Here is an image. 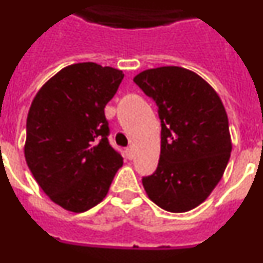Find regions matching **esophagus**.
<instances>
[{"instance_id": "obj_1", "label": "esophagus", "mask_w": 263, "mask_h": 263, "mask_svg": "<svg viewBox=\"0 0 263 263\" xmlns=\"http://www.w3.org/2000/svg\"><path fill=\"white\" fill-rule=\"evenodd\" d=\"M125 153H126L127 159H133V158H134L133 148H132V147H126V148H125Z\"/></svg>"}]
</instances>
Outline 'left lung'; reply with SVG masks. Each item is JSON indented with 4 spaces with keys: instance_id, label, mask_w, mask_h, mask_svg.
<instances>
[{
    "instance_id": "left-lung-1",
    "label": "left lung",
    "mask_w": 263,
    "mask_h": 263,
    "mask_svg": "<svg viewBox=\"0 0 263 263\" xmlns=\"http://www.w3.org/2000/svg\"><path fill=\"white\" fill-rule=\"evenodd\" d=\"M134 83L152 97L160 120V157L142 179L148 199L182 213L203 203L221 180L232 152L221 100L204 79L182 67L146 69Z\"/></svg>"
}]
</instances>
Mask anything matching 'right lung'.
I'll return each instance as SVG.
<instances>
[{"label": "right lung", "mask_w": 263, "mask_h": 263, "mask_svg": "<svg viewBox=\"0 0 263 263\" xmlns=\"http://www.w3.org/2000/svg\"><path fill=\"white\" fill-rule=\"evenodd\" d=\"M124 73L96 63L60 69L32 100L25 158L53 203L80 213L103 201L122 157L109 145L104 108Z\"/></svg>", "instance_id": "1"}]
</instances>
